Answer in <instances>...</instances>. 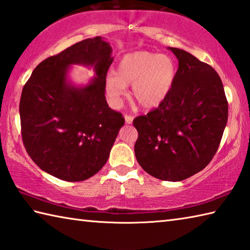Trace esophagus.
<instances>
[{
  "label": "esophagus",
  "instance_id": "34e87169",
  "mask_svg": "<svg viewBox=\"0 0 250 250\" xmlns=\"http://www.w3.org/2000/svg\"><path fill=\"white\" fill-rule=\"evenodd\" d=\"M124 119H125L126 124H131V123H133L134 117H133V116H130V115H125V116H124Z\"/></svg>",
  "mask_w": 250,
  "mask_h": 250
}]
</instances>
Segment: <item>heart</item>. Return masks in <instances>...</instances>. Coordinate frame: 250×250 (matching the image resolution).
I'll list each match as a JSON object with an SVG mask.
<instances>
[{"label":"heart","instance_id":"obj_1","mask_svg":"<svg viewBox=\"0 0 250 250\" xmlns=\"http://www.w3.org/2000/svg\"><path fill=\"white\" fill-rule=\"evenodd\" d=\"M176 77V65L171 56L149 51L131 52L121 59L115 76L105 81V91L117 106L131 86L130 99L144 109H154L166 100Z\"/></svg>","mask_w":250,"mask_h":250}]
</instances>
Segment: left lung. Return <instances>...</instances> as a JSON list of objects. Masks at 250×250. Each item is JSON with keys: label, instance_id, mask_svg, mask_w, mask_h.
I'll return each instance as SVG.
<instances>
[{"label": "left lung", "instance_id": "obj_1", "mask_svg": "<svg viewBox=\"0 0 250 250\" xmlns=\"http://www.w3.org/2000/svg\"><path fill=\"white\" fill-rule=\"evenodd\" d=\"M167 49L178 60L175 82L159 107L134 120L138 130L135 155L151 176L180 182L212 160L229 106L223 83L210 65L184 50Z\"/></svg>", "mask_w": 250, "mask_h": 250}]
</instances>
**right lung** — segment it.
<instances>
[{
	"mask_svg": "<svg viewBox=\"0 0 250 250\" xmlns=\"http://www.w3.org/2000/svg\"><path fill=\"white\" fill-rule=\"evenodd\" d=\"M114 58L101 37L89 38L50 56L22 88L20 115L27 153L42 171L67 182L97 174L109 159L125 120L105 100L106 73ZM73 64L93 68L86 85L69 78Z\"/></svg>",
	"mask_w": 250,
	"mask_h": 250,
	"instance_id": "right-lung-1",
	"label": "right lung"
}]
</instances>
